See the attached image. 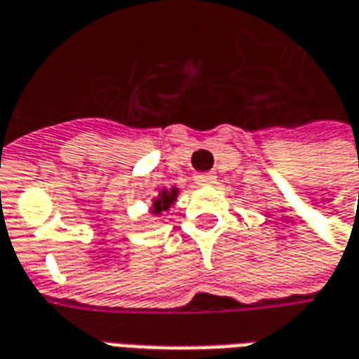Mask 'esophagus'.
Listing matches in <instances>:
<instances>
[{"mask_svg": "<svg viewBox=\"0 0 359 359\" xmlns=\"http://www.w3.org/2000/svg\"><path fill=\"white\" fill-rule=\"evenodd\" d=\"M195 183H197V185H212V183H216V176L210 174V172H206V174H197V176H195Z\"/></svg>", "mask_w": 359, "mask_h": 359, "instance_id": "1", "label": "esophagus"}]
</instances>
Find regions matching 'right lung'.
<instances>
[{
  "label": "right lung",
  "instance_id": "obj_1",
  "mask_svg": "<svg viewBox=\"0 0 359 359\" xmlns=\"http://www.w3.org/2000/svg\"><path fill=\"white\" fill-rule=\"evenodd\" d=\"M177 195H180V187H176V185H174V187H170V189L162 187V189L158 191V195L151 201V206H149L151 214H154V216H161L162 212L170 210V206L176 205Z\"/></svg>",
  "mask_w": 359,
  "mask_h": 359
}]
</instances>
